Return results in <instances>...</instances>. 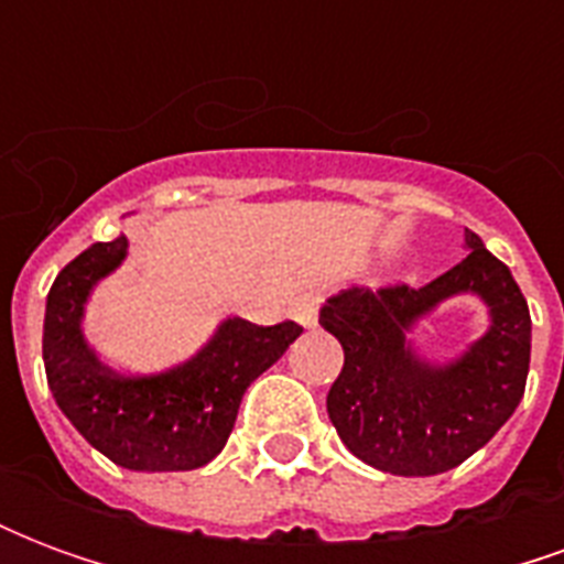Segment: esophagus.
<instances>
[{"instance_id":"1","label":"esophagus","mask_w":564,"mask_h":564,"mask_svg":"<svg viewBox=\"0 0 564 564\" xmlns=\"http://www.w3.org/2000/svg\"><path fill=\"white\" fill-rule=\"evenodd\" d=\"M317 311H319L317 293H302V295H295L293 302H290V317H293L302 329H314V326H317Z\"/></svg>"}]
</instances>
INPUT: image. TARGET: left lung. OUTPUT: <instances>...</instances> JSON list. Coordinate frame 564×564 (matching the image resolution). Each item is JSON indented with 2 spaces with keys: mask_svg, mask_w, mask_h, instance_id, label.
Returning a JSON list of instances; mask_svg holds the SVG:
<instances>
[{
  "mask_svg": "<svg viewBox=\"0 0 564 564\" xmlns=\"http://www.w3.org/2000/svg\"><path fill=\"white\" fill-rule=\"evenodd\" d=\"M468 257L420 290L350 286L326 299L319 326L344 347L326 411L344 447L371 468L432 477L456 468L508 423L529 378L532 317L510 269L465 229ZM474 294L490 326L449 360L419 354L415 329L437 306Z\"/></svg>",
  "mask_w": 564,
  "mask_h": 564,
  "instance_id": "8db88e82",
  "label": "left lung"
}]
</instances>
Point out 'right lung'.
<instances>
[{
	"mask_svg": "<svg viewBox=\"0 0 564 564\" xmlns=\"http://www.w3.org/2000/svg\"><path fill=\"white\" fill-rule=\"evenodd\" d=\"M127 253V235H117L90 245L56 274L44 305L47 387L68 423L120 468L193 471L226 447L245 390L286 354L302 326L226 317L184 362L123 375L93 347L84 317L93 290L123 265Z\"/></svg>",
	"mask_w": 564,
	"mask_h": 564,
	"instance_id": "obj_1",
	"label": "right lung"
}]
</instances>
